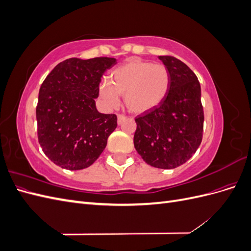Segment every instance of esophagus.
<instances>
[{
  "label": "esophagus",
  "mask_w": 251,
  "mask_h": 251,
  "mask_svg": "<svg viewBox=\"0 0 251 251\" xmlns=\"http://www.w3.org/2000/svg\"><path fill=\"white\" fill-rule=\"evenodd\" d=\"M126 116H124V115H120V114H119V115L117 116V124L118 125H121V124H123V121L124 120H126Z\"/></svg>",
  "instance_id": "obj_1"
}]
</instances>
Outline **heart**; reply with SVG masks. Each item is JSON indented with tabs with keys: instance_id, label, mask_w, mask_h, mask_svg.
I'll use <instances>...</instances> for the list:
<instances>
[{
	"instance_id": "b5f03b06",
	"label": "heart",
	"mask_w": 251,
	"mask_h": 251,
	"mask_svg": "<svg viewBox=\"0 0 251 251\" xmlns=\"http://www.w3.org/2000/svg\"><path fill=\"white\" fill-rule=\"evenodd\" d=\"M171 73L162 64L130 59L117 67L100 87V96L111 109L125 95L126 109L134 114H144L156 109L169 93Z\"/></svg>"
}]
</instances>
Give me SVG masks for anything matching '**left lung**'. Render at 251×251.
<instances>
[{"instance_id": "1", "label": "left lung", "mask_w": 251, "mask_h": 251, "mask_svg": "<svg viewBox=\"0 0 251 251\" xmlns=\"http://www.w3.org/2000/svg\"><path fill=\"white\" fill-rule=\"evenodd\" d=\"M159 59L171 73V87L156 109L136 117L134 146L148 164L170 170L185 163L198 150L204 113L196 74L176 57Z\"/></svg>"}]
</instances>
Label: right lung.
I'll list each match as a JSON object with an SVG mask.
<instances>
[{
    "label": "right lung",
    "mask_w": 251,
    "mask_h": 251,
    "mask_svg": "<svg viewBox=\"0 0 251 251\" xmlns=\"http://www.w3.org/2000/svg\"><path fill=\"white\" fill-rule=\"evenodd\" d=\"M116 58H69L54 67L42 83L36 107L39 142L62 169L89 168L100 156L117 126L114 114L96 109L102 75Z\"/></svg>",
    "instance_id": "right-lung-1"
}]
</instances>
